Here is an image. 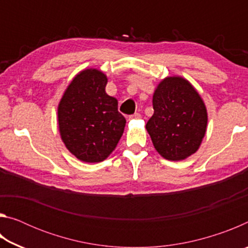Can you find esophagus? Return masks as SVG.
Wrapping results in <instances>:
<instances>
[{"instance_id":"esophagus-1","label":"esophagus","mask_w":248,"mask_h":248,"mask_svg":"<svg viewBox=\"0 0 248 248\" xmlns=\"http://www.w3.org/2000/svg\"><path fill=\"white\" fill-rule=\"evenodd\" d=\"M139 118H141V115L139 114V112H136V114L128 116V119L129 120H131V119H139Z\"/></svg>"}]
</instances>
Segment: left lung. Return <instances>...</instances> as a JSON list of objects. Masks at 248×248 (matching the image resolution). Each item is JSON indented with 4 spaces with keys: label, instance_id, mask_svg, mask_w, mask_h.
Segmentation results:
<instances>
[{
    "label": "left lung",
    "instance_id": "8db88e82",
    "mask_svg": "<svg viewBox=\"0 0 248 248\" xmlns=\"http://www.w3.org/2000/svg\"><path fill=\"white\" fill-rule=\"evenodd\" d=\"M153 109L145 128L163 157L182 161L199 149L207 130V108L187 79H163L154 92Z\"/></svg>",
    "mask_w": 248,
    "mask_h": 248
}]
</instances>
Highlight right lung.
<instances>
[{
    "label": "right lung",
    "instance_id": "right-lung-1",
    "mask_svg": "<svg viewBox=\"0 0 248 248\" xmlns=\"http://www.w3.org/2000/svg\"><path fill=\"white\" fill-rule=\"evenodd\" d=\"M107 77L86 69L70 83L58 106L61 139L71 153L86 163L108 157L123 136L125 119L118 102L107 95Z\"/></svg>",
    "mask_w": 248,
    "mask_h": 248
}]
</instances>
